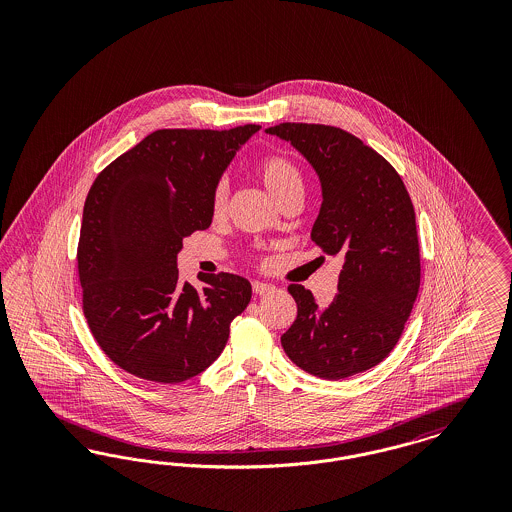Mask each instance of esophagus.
<instances>
[{
  "label": "esophagus",
  "mask_w": 512,
  "mask_h": 512,
  "mask_svg": "<svg viewBox=\"0 0 512 512\" xmlns=\"http://www.w3.org/2000/svg\"><path fill=\"white\" fill-rule=\"evenodd\" d=\"M253 292L257 295H267V293L274 292V286L265 284V282H253Z\"/></svg>",
  "instance_id": "1"
}]
</instances>
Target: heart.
I'll return each mask as SVG.
<instances>
[{"mask_svg": "<svg viewBox=\"0 0 512 512\" xmlns=\"http://www.w3.org/2000/svg\"><path fill=\"white\" fill-rule=\"evenodd\" d=\"M257 174L263 180L268 194L274 197V201L278 205L293 195H303V190H305L301 171L286 155H268L259 163ZM226 203H228V182L219 180L213 190V199H211V207L217 217L226 211Z\"/></svg>", "mask_w": 512, "mask_h": 512, "instance_id": "b5f03b06", "label": "heart"}]
</instances>
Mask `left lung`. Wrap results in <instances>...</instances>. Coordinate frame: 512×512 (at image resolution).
Masks as SVG:
<instances>
[{
    "instance_id": "1",
    "label": "left lung",
    "mask_w": 512,
    "mask_h": 512,
    "mask_svg": "<svg viewBox=\"0 0 512 512\" xmlns=\"http://www.w3.org/2000/svg\"><path fill=\"white\" fill-rule=\"evenodd\" d=\"M265 132L290 142L317 172L322 205L311 240L343 261L328 307L299 284L288 288L297 318L282 347L324 380L365 372L390 355L418 295L413 201L390 163L341 128L282 122Z\"/></svg>"
}]
</instances>
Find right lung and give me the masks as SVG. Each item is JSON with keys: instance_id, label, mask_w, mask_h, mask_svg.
<instances>
[{"instance_id": "add662e5", "label": "right lung", "mask_w": 512, "mask_h": 512, "mask_svg": "<svg viewBox=\"0 0 512 512\" xmlns=\"http://www.w3.org/2000/svg\"><path fill=\"white\" fill-rule=\"evenodd\" d=\"M155 130L92 184L82 215L78 276L88 326L122 370L178 384L219 359L251 284L203 274L180 282L182 240L213 220V190L236 151L259 130Z\"/></svg>"}]
</instances>
